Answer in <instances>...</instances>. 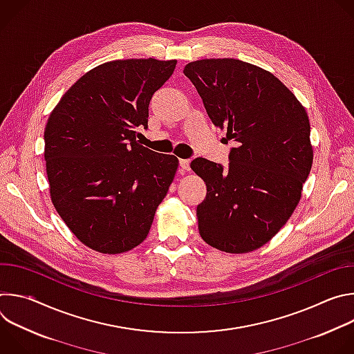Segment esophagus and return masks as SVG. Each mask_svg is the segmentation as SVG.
<instances>
[{
	"label": "esophagus",
	"instance_id": "34e87169",
	"mask_svg": "<svg viewBox=\"0 0 354 354\" xmlns=\"http://www.w3.org/2000/svg\"><path fill=\"white\" fill-rule=\"evenodd\" d=\"M179 167L183 171H189L190 169V160H179Z\"/></svg>",
	"mask_w": 354,
	"mask_h": 354
}]
</instances>
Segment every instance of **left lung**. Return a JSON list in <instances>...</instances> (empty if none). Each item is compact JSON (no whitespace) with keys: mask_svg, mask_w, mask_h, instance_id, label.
<instances>
[{"mask_svg":"<svg viewBox=\"0 0 354 354\" xmlns=\"http://www.w3.org/2000/svg\"><path fill=\"white\" fill-rule=\"evenodd\" d=\"M183 74L214 126L235 141L228 168L205 158L190 164L207 186L196 210L198 232L230 254L255 250L290 218L310 175L307 112L273 74L241 60H197Z\"/></svg>","mask_w":354,"mask_h":354,"instance_id":"1","label":"left lung"}]
</instances>
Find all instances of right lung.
<instances>
[{
  "label": "right lung",
  "instance_id": "obj_1",
  "mask_svg": "<svg viewBox=\"0 0 354 354\" xmlns=\"http://www.w3.org/2000/svg\"><path fill=\"white\" fill-rule=\"evenodd\" d=\"M176 60L129 59L100 64L60 99L44 129L52 201L71 230L100 254L140 245L167 196L178 158L137 141L148 105Z\"/></svg>",
  "mask_w": 354,
  "mask_h": 354
}]
</instances>
